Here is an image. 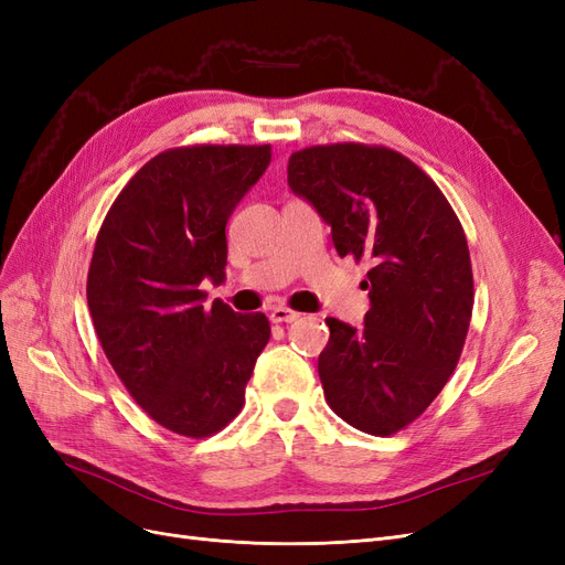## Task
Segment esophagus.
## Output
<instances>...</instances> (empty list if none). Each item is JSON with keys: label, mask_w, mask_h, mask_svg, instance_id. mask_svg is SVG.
<instances>
[{"label": "esophagus", "mask_w": 565, "mask_h": 565, "mask_svg": "<svg viewBox=\"0 0 565 565\" xmlns=\"http://www.w3.org/2000/svg\"><path fill=\"white\" fill-rule=\"evenodd\" d=\"M299 318L301 313L287 309V306H276V309H270V322H295Z\"/></svg>", "instance_id": "esophagus-1"}]
</instances>
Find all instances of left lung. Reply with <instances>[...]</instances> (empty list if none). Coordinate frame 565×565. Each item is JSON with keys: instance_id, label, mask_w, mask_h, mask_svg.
<instances>
[{"instance_id": "obj_1", "label": "left lung", "mask_w": 565, "mask_h": 565, "mask_svg": "<svg viewBox=\"0 0 565 565\" xmlns=\"http://www.w3.org/2000/svg\"><path fill=\"white\" fill-rule=\"evenodd\" d=\"M287 183L332 228L339 256L372 266L361 328L324 320V398L355 429L396 434L431 405L465 347L473 309L465 231L438 185L388 148L299 150Z\"/></svg>"}]
</instances>
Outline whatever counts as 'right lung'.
<instances>
[{
    "mask_svg": "<svg viewBox=\"0 0 565 565\" xmlns=\"http://www.w3.org/2000/svg\"><path fill=\"white\" fill-rule=\"evenodd\" d=\"M270 146H193L146 162L98 231L87 303L110 365L164 429L204 438L241 413L270 337L264 313L204 306L226 280V224Z\"/></svg>",
    "mask_w": 565,
    "mask_h": 565,
    "instance_id": "1",
    "label": "right lung"
}]
</instances>
